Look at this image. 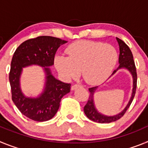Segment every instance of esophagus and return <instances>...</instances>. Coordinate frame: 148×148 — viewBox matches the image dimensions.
Here are the masks:
<instances>
[{"mask_svg":"<svg viewBox=\"0 0 148 148\" xmlns=\"http://www.w3.org/2000/svg\"><path fill=\"white\" fill-rule=\"evenodd\" d=\"M81 87L80 84H73V85H72L71 90H75V89H77L78 87Z\"/></svg>","mask_w":148,"mask_h":148,"instance_id":"obj_1","label":"esophagus"}]
</instances>
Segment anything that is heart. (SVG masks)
<instances>
[{
  "label": "heart",
  "mask_w": 148,
  "mask_h": 148,
  "mask_svg": "<svg viewBox=\"0 0 148 148\" xmlns=\"http://www.w3.org/2000/svg\"><path fill=\"white\" fill-rule=\"evenodd\" d=\"M67 57L57 56L55 65L61 75L75 78L81 71L89 84H98L111 74L118 61V53L113 46L92 40H79L66 49Z\"/></svg>",
  "instance_id": "heart-1"
}]
</instances>
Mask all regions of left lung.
I'll list each match as a JSON object with an SVG mask.
<instances>
[{"instance_id":"obj_1","label":"left lung","mask_w":148,"mask_h":148,"mask_svg":"<svg viewBox=\"0 0 148 148\" xmlns=\"http://www.w3.org/2000/svg\"><path fill=\"white\" fill-rule=\"evenodd\" d=\"M116 40L119 43V66L118 68L113 71V74H115L116 72L118 71L120 69H126L128 71L131 73L132 77H133V90H132V95L130 97V101L128 102L127 105L125 107V108L121 111V113L119 114L115 115V116H108L106 115L101 114L97 110V109L95 108V104H94V93H95V90L97 89L98 87H94L89 88V91H90V94L89 96V99L87 101V103L84 108V112L87 116V118L89 119L92 120V121H95L97 123H110L113 121H116L121 119L124 114L126 113V111L129 108L130 105L131 104L132 101L133 100V98L135 96L136 94V84H137V73H136V69L135 62L133 61V56L132 54L131 50L130 49L129 47L125 44L122 40L116 38Z\"/></svg>"}]
</instances>
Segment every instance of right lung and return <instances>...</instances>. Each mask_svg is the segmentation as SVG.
Returning a JSON list of instances; mask_svg holds the SVG:
<instances>
[{"mask_svg":"<svg viewBox=\"0 0 148 148\" xmlns=\"http://www.w3.org/2000/svg\"><path fill=\"white\" fill-rule=\"evenodd\" d=\"M67 41L52 37L39 36L22 43L13 55L10 72L12 99L21 113L36 121H45L54 117L64 95L70 92V84L56 79L49 66L54 64L56 51ZM38 65L46 74L44 91L36 98L27 97L20 90V78L23 67Z\"/></svg>","mask_w":148,"mask_h":148,"instance_id":"right-lung-1","label":"right lung"}]
</instances>
